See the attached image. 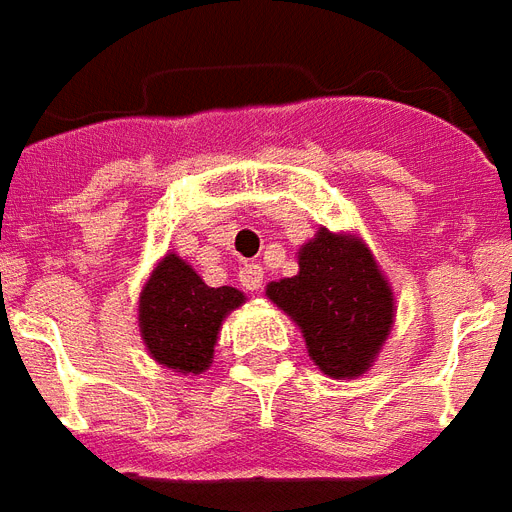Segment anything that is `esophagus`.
<instances>
[{
  "label": "esophagus",
  "mask_w": 512,
  "mask_h": 512,
  "mask_svg": "<svg viewBox=\"0 0 512 512\" xmlns=\"http://www.w3.org/2000/svg\"><path fill=\"white\" fill-rule=\"evenodd\" d=\"M263 278L265 270L257 263H249L239 270V281H242V286L249 289V292H260V289H263Z\"/></svg>",
  "instance_id": "34e87169"
}]
</instances>
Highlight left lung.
<instances>
[{"label":"left lung","instance_id":"8db88e82","mask_svg":"<svg viewBox=\"0 0 512 512\" xmlns=\"http://www.w3.org/2000/svg\"><path fill=\"white\" fill-rule=\"evenodd\" d=\"M297 276L270 281L265 297L299 326L307 355L328 378L371 371L392 334L397 302L371 247L321 226L297 249Z\"/></svg>","mask_w":512,"mask_h":512}]
</instances>
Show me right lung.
Here are the masks:
<instances>
[{"instance_id":"1","label":"right lung","mask_w":512,"mask_h":512,"mask_svg":"<svg viewBox=\"0 0 512 512\" xmlns=\"http://www.w3.org/2000/svg\"><path fill=\"white\" fill-rule=\"evenodd\" d=\"M244 302V292L234 286H207L184 257L168 252L139 292L141 342L162 368L199 376L213 363L223 321Z\"/></svg>"}]
</instances>
